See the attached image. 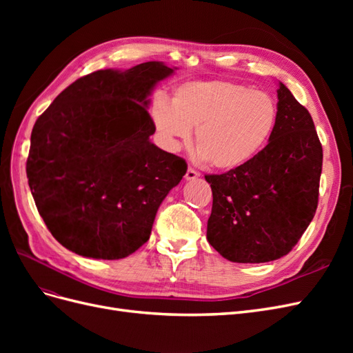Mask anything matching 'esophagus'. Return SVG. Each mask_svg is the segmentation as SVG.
Segmentation results:
<instances>
[{"instance_id": "34e87169", "label": "esophagus", "mask_w": 353, "mask_h": 353, "mask_svg": "<svg viewBox=\"0 0 353 353\" xmlns=\"http://www.w3.org/2000/svg\"><path fill=\"white\" fill-rule=\"evenodd\" d=\"M200 176V174L197 172L196 169H193V168H188L187 169V174H185V179L187 181H193V179H196V178H199Z\"/></svg>"}]
</instances>
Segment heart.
Masks as SVG:
<instances>
[{"label":"heart","mask_w":353,"mask_h":353,"mask_svg":"<svg viewBox=\"0 0 353 353\" xmlns=\"http://www.w3.org/2000/svg\"><path fill=\"white\" fill-rule=\"evenodd\" d=\"M153 121L170 150L194 130L201 159L219 170L244 166L268 144L279 121V108L268 92L228 81L187 82L178 87L170 105L157 101Z\"/></svg>","instance_id":"1"}]
</instances>
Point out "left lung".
I'll return each instance as SVG.
<instances>
[{"mask_svg": "<svg viewBox=\"0 0 353 353\" xmlns=\"http://www.w3.org/2000/svg\"><path fill=\"white\" fill-rule=\"evenodd\" d=\"M279 121L249 163L206 175L213 205L208 241L223 258L262 263L290 252L318 206L323 145L311 114L280 82Z\"/></svg>", "mask_w": 353, "mask_h": 353, "instance_id": "1", "label": "left lung"}]
</instances>
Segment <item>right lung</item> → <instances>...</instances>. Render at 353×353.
<instances>
[{
  "label": "right lung",
  "mask_w": 353,
  "mask_h": 353,
  "mask_svg": "<svg viewBox=\"0 0 353 353\" xmlns=\"http://www.w3.org/2000/svg\"><path fill=\"white\" fill-rule=\"evenodd\" d=\"M160 61L97 70L61 91L32 130L28 183L61 245L94 259H122L150 239L160 203L187 172L183 157L150 141Z\"/></svg>",
  "instance_id": "obj_1"
}]
</instances>
